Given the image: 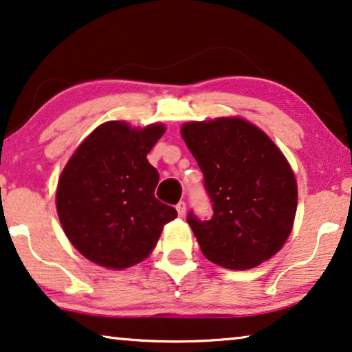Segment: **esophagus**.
Instances as JSON below:
<instances>
[{
  "instance_id": "obj_1",
  "label": "esophagus",
  "mask_w": 352,
  "mask_h": 352,
  "mask_svg": "<svg viewBox=\"0 0 352 352\" xmlns=\"http://www.w3.org/2000/svg\"><path fill=\"white\" fill-rule=\"evenodd\" d=\"M176 210H177V214L181 216H184L186 214V210H187V206H186V201H179V204L176 205Z\"/></svg>"
}]
</instances>
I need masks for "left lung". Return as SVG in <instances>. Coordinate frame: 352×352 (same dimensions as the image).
Returning <instances> with one entry per match:
<instances>
[{"label": "left lung", "mask_w": 352, "mask_h": 352, "mask_svg": "<svg viewBox=\"0 0 352 352\" xmlns=\"http://www.w3.org/2000/svg\"><path fill=\"white\" fill-rule=\"evenodd\" d=\"M181 134L213 204L208 221L187 216L201 253L239 271L274 256L292 232L298 204L295 175L280 148L239 117L189 122Z\"/></svg>", "instance_id": "8db88e82"}]
</instances>
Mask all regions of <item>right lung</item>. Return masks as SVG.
Masks as SVG:
<instances>
[{
  "label": "right lung",
  "mask_w": 352,
  "mask_h": 352,
  "mask_svg": "<svg viewBox=\"0 0 352 352\" xmlns=\"http://www.w3.org/2000/svg\"><path fill=\"white\" fill-rule=\"evenodd\" d=\"M165 133L160 123L94 129L62 171L56 206L72 245L99 266L126 269L155 248L176 210L155 199L158 171L147 153Z\"/></svg>",
  "instance_id": "obj_1"
}]
</instances>
